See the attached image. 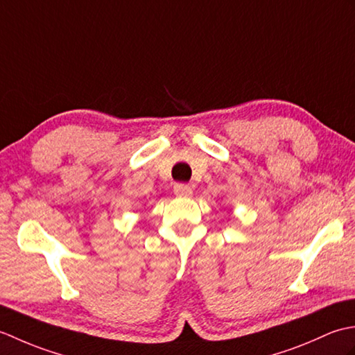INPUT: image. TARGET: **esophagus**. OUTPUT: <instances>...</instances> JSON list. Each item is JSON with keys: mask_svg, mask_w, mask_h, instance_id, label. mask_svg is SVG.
<instances>
[{"mask_svg": "<svg viewBox=\"0 0 355 355\" xmlns=\"http://www.w3.org/2000/svg\"><path fill=\"white\" fill-rule=\"evenodd\" d=\"M173 193L177 195V197H191L192 195V187L183 184V183H178L173 186Z\"/></svg>", "mask_w": 355, "mask_h": 355, "instance_id": "1", "label": "esophagus"}]
</instances>
